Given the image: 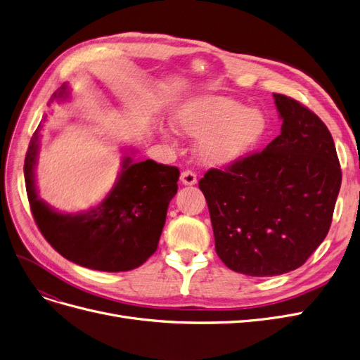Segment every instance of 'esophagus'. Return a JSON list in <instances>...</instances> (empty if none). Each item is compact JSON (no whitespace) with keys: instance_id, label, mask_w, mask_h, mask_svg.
Wrapping results in <instances>:
<instances>
[{"instance_id":"esophagus-1","label":"esophagus","mask_w":360,"mask_h":360,"mask_svg":"<svg viewBox=\"0 0 360 360\" xmlns=\"http://www.w3.org/2000/svg\"><path fill=\"white\" fill-rule=\"evenodd\" d=\"M180 180L184 186H193L196 184V174L193 171H183L181 176H180Z\"/></svg>"}]
</instances>
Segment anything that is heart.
Here are the masks:
<instances>
[{
  "mask_svg": "<svg viewBox=\"0 0 360 360\" xmlns=\"http://www.w3.org/2000/svg\"><path fill=\"white\" fill-rule=\"evenodd\" d=\"M171 125L180 136L199 139L196 155L211 167L240 162L267 131V120L260 110L223 96L189 100L172 112Z\"/></svg>",
  "mask_w": 360,
  "mask_h": 360,
  "instance_id": "heart-1",
  "label": "heart"
}]
</instances>
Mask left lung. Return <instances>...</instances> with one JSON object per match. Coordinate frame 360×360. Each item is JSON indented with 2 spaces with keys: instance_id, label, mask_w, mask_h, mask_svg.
Segmentation results:
<instances>
[{
  "instance_id": "obj_1",
  "label": "left lung",
  "mask_w": 360,
  "mask_h": 360,
  "mask_svg": "<svg viewBox=\"0 0 360 360\" xmlns=\"http://www.w3.org/2000/svg\"><path fill=\"white\" fill-rule=\"evenodd\" d=\"M281 134L263 152L199 180L221 262L248 276H276L306 263L333 221L341 169L318 115L273 94Z\"/></svg>"
}]
</instances>
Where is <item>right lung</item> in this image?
Wrapping results in <instances>:
<instances>
[{"label": "right lung", "instance_id": "obj_1", "mask_svg": "<svg viewBox=\"0 0 360 360\" xmlns=\"http://www.w3.org/2000/svg\"><path fill=\"white\" fill-rule=\"evenodd\" d=\"M69 96L68 84H63L49 105L65 102ZM38 152L39 127L25 158V183L37 226L57 252L87 269L127 271L141 266L156 251L169 200L177 193L179 168L152 160L134 161L125 155L118 179L102 202L69 214L56 211L38 198Z\"/></svg>", "mask_w": 360, "mask_h": 360}]
</instances>
